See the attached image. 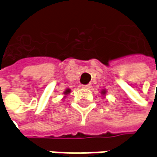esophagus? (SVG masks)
<instances>
[{
    "label": "esophagus",
    "mask_w": 157,
    "mask_h": 157,
    "mask_svg": "<svg viewBox=\"0 0 157 157\" xmlns=\"http://www.w3.org/2000/svg\"><path fill=\"white\" fill-rule=\"evenodd\" d=\"M83 88H86V89H90L92 87V85L91 84H87V85H82V86Z\"/></svg>",
    "instance_id": "1"
}]
</instances>
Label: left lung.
Returning <instances> with one entry per match:
<instances>
[{"label":"left lung","mask_w":157,"mask_h":157,"mask_svg":"<svg viewBox=\"0 0 157 157\" xmlns=\"http://www.w3.org/2000/svg\"><path fill=\"white\" fill-rule=\"evenodd\" d=\"M102 94H105L106 92H105V91H104V90H103V91H102Z\"/></svg>","instance_id":"1"}]
</instances>
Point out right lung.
<instances>
[{
	"label": "right lung",
	"mask_w": 157,
	"mask_h": 157,
	"mask_svg": "<svg viewBox=\"0 0 157 157\" xmlns=\"http://www.w3.org/2000/svg\"><path fill=\"white\" fill-rule=\"evenodd\" d=\"M70 92H71V90H70V89H67V90L65 92V95H67V94H69Z\"/></svg>",
	"instance_id": "obj_1"
}]
</instances>
